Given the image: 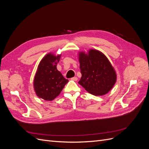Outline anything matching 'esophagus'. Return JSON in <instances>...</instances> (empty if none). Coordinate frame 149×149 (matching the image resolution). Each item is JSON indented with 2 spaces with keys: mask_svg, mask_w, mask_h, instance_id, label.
<instances>
[{
  "mask_svg": "<svg viewBox=\"0 0 149 149\" xmlns=\"http://www.w3.org/2000/svg\"><path fill=\"white\" fill-rule=\"evenodd\" d=\"M71 79V80H73V81H76L78 80V78L77 77H73Z\"/></svg>",
  "mask_w": 149,
  "mask_h": 149,
  "instance_id": "1",
  "label": "esophagus"
}]
</instances>
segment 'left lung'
<instances>
[{
	"mask_svg": "<svg viewBox=\"0 0 149 149\" xmlns=\"http://www.w3.org/2000/svg\"><path fill=\"white\" fill-rule=\"evenodd\" d=\"M78 59L82 74L78 83L94 96L109 93L116 82L117 74L104 54L90 49L88 53L79 52Z\"/></svg>",
	"mask_w": 149,
	"mask_h": 149,
	"instance_id": "left-lung-1",
	"label": "left lung"
}]
</instances>
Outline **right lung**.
<instances>
[{
	"mask_svg": "<svg viewBox=\"0 0 149 149\" xmlns=\"http://www.w3.org/2000/svg\"><path fill=\"white\" fill-rule=\"evenodd\" d=\"M60 55L49 53L40 61L33 79L34 91L38 97L45 101H53L65 87L68 80L57 70Z\"/></svg>",
	"mask_w": 149,
	"mask_h": 149,
	"instance_id": "obj_1",
	"label": "right lung"
}]
</instances>
